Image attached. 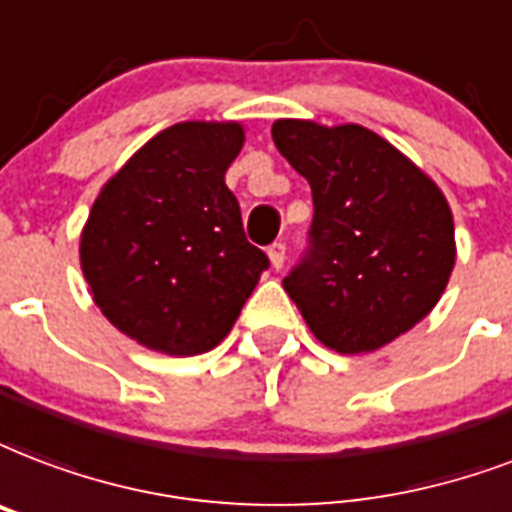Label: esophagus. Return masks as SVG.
I'll return each mask as SVG.
<instances>
[{
	"mask_svg": "<svg viewBox=\"0 0 512 512\" xmlns=\"http://www.w3.org/2000/svg\"><path fill=\"white\" fill-rule=\"evenodd\" d=\"M284 255H287V247H284L282 241H276V244L268 247V260H271V265L276 271H282L284 268Z\"/></svg>",
	"mask_w": 512,
	"mask_h": 512,
	"instance_id": "obj_1",
	"label": "esophagus"
}]
</instances>
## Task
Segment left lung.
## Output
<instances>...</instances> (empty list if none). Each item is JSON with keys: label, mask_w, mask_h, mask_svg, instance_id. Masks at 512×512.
<instances>
[{"label": "left lung", "mask_w": 512, "mask_h": 512, "mask_svg": "<svg viewBox=\"0 0 512 512\" xmlns=\"http://www.w3.org/2000/svg\"><path fill=\"white\" fill-rule=\"evenodd\" d=\"M273 144L308 179V249L284 276L311 333L338 354L376 351L435 308L454 271L446 195L362 126L276 120Z\"/></svg>", "instance_id": "obj_1"}]
</instances>
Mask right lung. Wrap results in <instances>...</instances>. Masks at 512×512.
Instances as JSON below:
<instances>
[{"mask_svg":"<svg viewBox=\"0 0 512 512\" xmlns=\"http://www.w3.org/2000/svg\"><path fill=\"white\" fill-rule=\"evenodd\" d=\"M244 144L241 123H177L152 136L101 187L80 239L96 306L152 351L214 349L268 268L244 236L225 171Z\"/></svg>","mask_w":512,"mask_h":512,"instance_id":"obj_1","label":"right lung"}]
</instances>
